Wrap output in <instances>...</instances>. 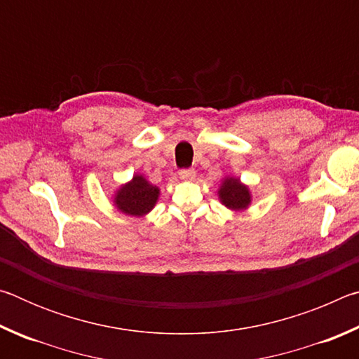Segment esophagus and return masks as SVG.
Returning <instances> with one entry per match:
<instances>
[{"label": "esophagus", "instance_id": "obj_1", "mask_svg": "<svg viewBox=\"0 0 359 359\" xmlns=\"http://www.w3.org/2000/svg\"><path fill=\"white\" fill-rule=\"evenodd\" d=\"M179 175H180V179H184V180H193L194 177H196V171H194V169H191V168L180 169Z\"/></svg>", "mask_w": 359, "mask_h": 359}]
</instances>
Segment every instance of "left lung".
Listing matches in <instances>:
<instances>
[{
	"label": "left lung",
	"instance_id": "left-lung-1",
	"mask_svg": "<svg viewBox=\"0 0 359 359\" xmlns=\"http://www.w3.org/2000/svg\"><path fill=\"white\" fill-rule=\"evenodd\" d=\"M218 194H220L222 203L229 209L241 210L245 209L247 205L250 204V193H248V188L242 185L239 179L224 180Z\"/></svg>",
	"mask_w": 359,
	"mask_h": 359
}]
</instances>
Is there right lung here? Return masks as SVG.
Returning a JSON list of instances; mask_svg holds the SVG:
<instances>
[{
	"label": "right lung",
	"instance_id": "1",
	"mask_svg": "<svg viewBox=\"0 0 359 359\" xmlns=\"http://www.w3.org/2000/svg\"><path fill=\"white\" fill-rule=\"evenodd\" d=\"M156 187L150 185L142 175L133 177L130 184L123 185L115 196V204L117 208L128 215H144L154 208L158 199Z\"/></svg>",
	"mask_w": 359,
	"mask_h": 359
}]
</instances>
